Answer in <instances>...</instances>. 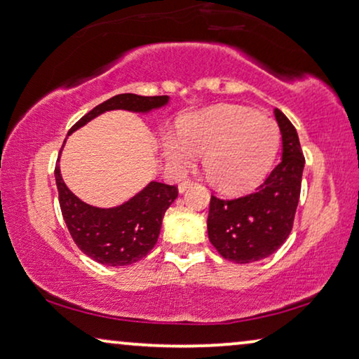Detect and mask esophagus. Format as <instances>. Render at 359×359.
I'll use <instances>...</instances> for the list:
<instances>
[{"mask_svg": "<svg viewBox=\"0 0 359 359\" xmlns=\"http://www.w3.org/2000/svg\"><path fill=\"white\" fill-rule=\"evenodd\" d=\"M192 185H194L192 180H184V182H180V185H179V192H180V194H184L185 190L192 187Z\"/></svg>", "mask_w": 359, "mask_h": 359, "instance_id": "34e87169", "label": "esophagus"}]
</instances>
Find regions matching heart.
Listing matches in <instances>:
<instances>
[{
	"instance_id": "heart-1",
	"label": "heart",
	"mask_w": 359,
	"mask_h": 359,
	"mask_svg": "<svg viewBox=\"0 0 359 359\" xmlns=\"http://www.w3.org/2000/svg\"><path fill=\"white\" fill-rule=\"evenodd\" d=\"M182 141L169 137L165 157L175 169L205 156L207 179L222 192H243L259 184L279 147V131L269 118L245 107H217L189 116L180 126Z\"/></svg>"
}]
</instances>
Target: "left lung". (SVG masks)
<instances>
[{
    "label": "left lung",
    "instance_id": "1",
    "mask_svg": "<svg viewBox=\"0 0 359 359\" xmlns=\"http://www.w3.org/2000/svg\"><path fill=\"white\" fill-rule=\"evenodd\" d=\"M283 135V159L256 192L223 200L212 195L208 240L224 259L248 264L276 252L292 231L302 185L304 154L297 131L287 116L274 109Z\"/></svg>",
    "mask_w": 359,
    "mask_h": 359
}]
</instances>
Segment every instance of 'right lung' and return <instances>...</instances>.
I'll use <instances>...</instances> for the list:
<instances>
[{"mask_svg": "<svg viewBox=\"0 0 359 359\" xmlns=\"http://www.w3.org/2000/svg\"><path fill=\"white\" fill-rule=\"evenodd\" d=\"M169 97H141L121 93L100 103L70 128L69 135L111 109H128L149 113L165 107ZM64 147V146H62ZM55 184L59 190L62 217L65 219L75 245L100 264L128 266L147 256L156 246L165 210L179 195L175 185L149 182L140 194L113 208H98L85 203L67 187L60 175L59 161L55 164Z\"/></svg>", "mask_w": 359, "mask_h": 359, "instance_id": "1", "label": "right lung"}]
</instances>
